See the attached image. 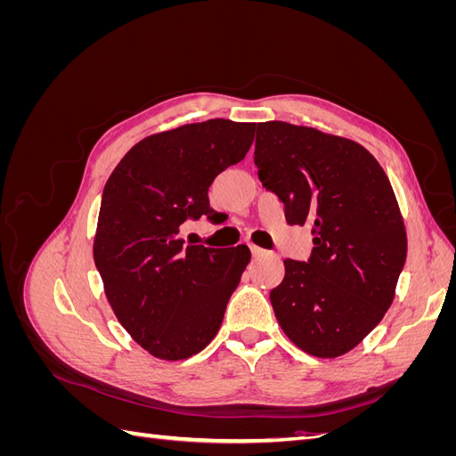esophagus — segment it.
<instances>
[{
  "instance_id": "1",
  "label": "esophagus",
  "mask_w": 456,
  "mask_h": 456,
  "mask_svg": "<svg viewBox=\"0 0 456 456\" xmlns=\"http://www.w3.org/2000/svg\"><path fill=\"white\" fill-rule=\"evenodd\" d=\"M251 253H253V256H265L266 255V251L260 249V247H256V245H251Z\"/></svg>"
}]
</instances>
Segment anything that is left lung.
<instances>
[{"label":"left lung","mask_w":456,"mask_h":456,"mask_svg":"<svg viewBox=\"0 0 456 456\" xmlns=\"http://www.w3.org/2000/svg\"><path fill=\"white\" fill-rule=\"evenodd\" d=\"M255 165L287 223L314 233L308 262L285 258L270 293L278 323L310 355L346 354L380 323L405 265L388 176L362 144L285 121L258 123Z\"/></svg>","instance_id":"obj_1"}]
</instances>
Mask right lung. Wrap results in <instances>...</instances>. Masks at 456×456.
Instances as JSON below:
<instances>
[{"label": "right lung", "mask_w": 456, "mask_h": 456, "mask_svg": "<svg viewBox=\"0 0 456 456\" xmlns=\"http://www.w3.org/2000/svg\"><path fill=\"white\" fill-rule=\"evenodd\" d=\"M253 139L255 123H188L136 142L106 181L94 266L118 322L159 360H186L215 338L249 265L247 245L213 249L181 232L188 218L218 215L207 191Z\"/></svg>", "instance_id": "1"}]
</instances>
